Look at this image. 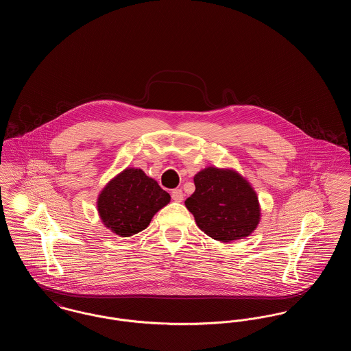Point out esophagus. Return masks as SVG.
I'll use <instances>...</instances> for the list:
<instances>
[{
	"label": "esophagus",
	"instance_id": "1",
	"mask_svg": "<svg viewBox=\"0 0 351 351\" xmlns=\"http://www.w3.org/2000/svg\"><path fill=\"white\" fill-rule=\"evenodd\" d=\"M171 197H172V200L176 201V202H182L184 199L183 191L182 189H173L171 192Z\"/></svg>",
	"mask_w": 351,
	"mask_h": 351
}]
</instances>
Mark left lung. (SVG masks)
<instances>
[{
	"mask_svg": "<svg viewBox=\"0 0 351 351\" xmlns=\"http://www.w3.org/2000/svg\"><path fill=\"white\" fill-rule=\"evenodd\" d=\"M193 182L196 191L185 206L204 233L230 242L255 230L261 216L258 197L242 176L230 169L208 167Z\"/></svg>",
	"mask_w": 351,
	"mask_h": 351,
	"instance_id": "obj_1",
	"label": "left lung"
}]
</instances>
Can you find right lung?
<instances>
[{"mask_svg":"<svg viewBox=\"0 0 351 351\" xmlns=\"http://www.w3.org/2000/svg\"><path fill=\"white\" fill-rule=\"evenodd\" d=\"M169 200L167 192L142 169L126 168L102 189L97 206L102 222L113 233L130 237L146 229Z\"/></svg>","mask_w":351,"mask_h":351,"instance_id":"obj_1","label":"right lung"}]
</instances>
